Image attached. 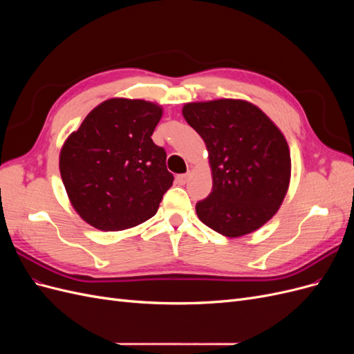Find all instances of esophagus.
Here are the masks:
<instances>
[{"mask_svg":"<svg viewBox=\"0 0 354 354\" xmlns=\"http://www.w3.org/2000/svg\"><path fill=\"white\" fill-rule=\"evenodd\" d=\"M189 178H190V173L180 174V176H177V177H176V180H177V183H178V185H186L187 181H189Z\"/></svg>","mask_w":354,"mask_h":354,"instance_id":"1","label":"esophagus"}]
</instances>
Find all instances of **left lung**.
<instances>
[{
	"label": "left lung",
	"instance_id": "8db88e82",
	"mask_svg": "<svg viewBox=\"0 0 354 354\" xmlns=\"http://www.w3.org/2000/svg\"><path fill=\"white\" fill-rule=\"evenodd\" d=\"M181 112L205 142L212 174V192L196 203L199 220L227 238L264 226L291 180L282 131L260 108L239 99L186 103Z\"/></svg>",
	"mask_w": 354,
	"mask_h": 354
}]
</instances>
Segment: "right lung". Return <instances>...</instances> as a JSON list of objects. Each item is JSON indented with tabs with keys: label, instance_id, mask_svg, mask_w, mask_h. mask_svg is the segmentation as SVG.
Listing matches in <instances>:
<instances>
[{
	"label": "right lung",
	"instance_id": "add662e5",
	"mask_svg": "<svg viewBox=\"0 0 354 354\" xmlns=\"http://www.w3.org/2000/svg\"><path fill=\"white\" fill-rule=\"evenodd\" d=\"M162 108L140 99L104 100L63 143L59 168L78 216L103 232L152 218L173 186L167 153L151 136Z\"/></svg>",
	"mask_w": 354,
	"mask_h": 354
}]
</instances>
